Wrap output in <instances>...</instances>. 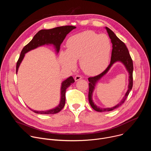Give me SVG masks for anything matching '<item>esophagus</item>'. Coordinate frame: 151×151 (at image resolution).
Masks as SVG:
<instances>
[{"mask_svg":"<svg viewBox=\"0 0 151 151\" xmlns=\"http://www.w3.org/2000/svg\"><path fill=\"white\" fill-rule=\"evenodd\" d=\"M82 79V76L81 75H76L75 77V80L76 81L79 80V79Z\"/></svg>","mask_w":151,"mask_h":151,"instance_id":"esophagus-1","label":"esophagus"}]
</instances>
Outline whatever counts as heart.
<instances>
[{"instance_id":"heart-1","label":"heart","mask_w":151,"mask_h":151,"mask_svg":"<svg viewBox=\"0 0 151 151\" xmlns=\"http://www.w3.org/2000/svg\"><path fill=\"white\" fill-rule=\"evenodd\" d=\"M111 50V41L106 35L85 31L68 39L66 50L60 53V61L63 67L73 69L79 60L81 70L85 74L95 75L107 66Z\"/></svg>"}]
</instances>
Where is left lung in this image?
<instances>
[{
    "mask_svg": "<svg viewBox=\"0 0 151 151\" xmlns=\"http://www.w3.org/2000/svg\"><path fill=\"white\" fill-rule=\"evenodd\" d=\"M106 29L108 33L109 36L111 39V42L112 44V55H111V60L109 65L107 67L102 73L100 74L93 76L88 78L89 83V92H88V100L92 108L97 111V112H108L113 111L121 105H122L124 101H125L126 99L127 98L129 93L131 91L132 87H133V60L132 57L129 53L128 48H127L126 45L124 43L121 41L116 35L108 27H106ZM116 61H121L125 65L127 70L129 73V89L123 99V100L116 106L111 109H100L97 107L92 101V92L94 89V87L95 83L103 75H104L110 69L112 64Z\"/></svg>",
    "mask_w": 151,
    "mask_h": 151,
    "instance_id": "8db88e82",
    "label": "left lung"
}]
</instances>
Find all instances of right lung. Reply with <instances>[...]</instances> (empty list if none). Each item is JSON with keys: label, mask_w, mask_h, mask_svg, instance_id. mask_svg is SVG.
Here are the masks:
<instances>
[{"label": "right lung", "mask_w": 151, "mask_h": 151, "mask_svg": "<svg viewBox=\"0 0 151 151\" xmlns=\"http://www.w3.org/2000/svg\"><path fill=\"white\" fill-rule=\"evenodd\" d=\"M76 27L73 26H64L61 27H57L52 29L48 30H40L33 37V39L27 44L21 52L17 62L16 65V73L18 72L19 64L22 61L24 55L29 51L35 49L37 47L44 45L53 44L57 52H59L60 45L65 39L66 35L75 29ZM75 82L72 76H70L65 81H64L61 84V100L59 105L55 108L47 111H36L32 110L33 112L36 114H54L59 112L63 108L65 105L66 101V91L69 86Z\"/></svg>", "instance_id": "right-lung-1"}]
</instances>
